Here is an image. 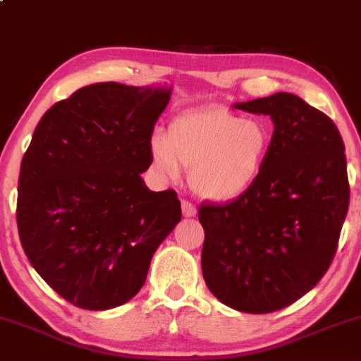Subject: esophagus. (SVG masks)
<instances>
[{"label": "esophagus", "mask_w": 361, "mask_h": 361, "mask_svg": "<svg viewBox=\"0 0 361 361\" xmlns=\"http://www.w3.org/2000/svg\"><path fill=\"white\" fill-rule=\"evenodd\" d=\"M181 210H183L185 217H193V215L197 214V209H195V205L188 200H181Z\"/></svg>", "instance_id": "esophagus-1"}]
</instances>
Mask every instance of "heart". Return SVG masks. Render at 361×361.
<instances>
[{"label": "heart", "instance_id": "heart-1", "mask_svg": "<svg viewBox=\"0 0 361 361\" xmlns=\"http://www.w3.org/2000/svg\"><path fill=\"white\" fill-rule=\"evenodd\" d=\"M270 142V132L259 120L205 105L176 115L168 134L156 132L151 154L156 169L164 176L176 180L183 168H192L193 192L205 200L226 202L255 183Z\"/></svg>", "mask_w": 361, "mask_h": 361}]
</instances>
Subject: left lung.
Here are the masks:
<instances>
[{"instance_id":"1","label":"left lung","mask_w":361,"mask_h":361,"mask_svg":"<svg viewBox=\"0 0 361 361\" xmlns=\"http://www.w3.org/2000/svg\"><path fill=\"white\" fill-rule=\"evenodd\" d=\"M270 115V149L247 192L198 209L202 273L222 304L268 314L299 300L333 263L350 205L345 144L334 122L292 93L238 103Z\"/></svg>"}]
</instances>
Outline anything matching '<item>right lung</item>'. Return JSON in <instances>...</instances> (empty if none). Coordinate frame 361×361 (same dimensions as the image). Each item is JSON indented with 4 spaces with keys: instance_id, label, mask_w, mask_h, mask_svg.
Masks as SVG:
<instances>
[{
    "instance_id": "add662e5",
    "label": "right lung",
    "mask_w": 361,
    "mask_h": 361,
    "mask_svg": "<svg viewBox=\"0 0 361 361\" xmlns=\"http://www.w3.org/2000/svg\"><path fill=\"white\" fill-rule=\"evenodd\" d=\"M166 88L97 82L44 114L23 154L16 198L22 247L51 288L88 310L139 292L181 221L175 190L151 192V137Z\"/></svg>"
}]
</instances>
